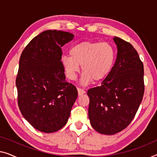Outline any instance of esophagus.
<instances>
[{"mask_svg": "<svg viewBox=\"0 0 157 157\" xmlns=\"http://www.w3.org/2000/svg\"><path fill=\"white\" fill-rule=\"evenodd\" d=\"M78 95L79 96L82 95L83 94L85 93V91H84L83 90H82V89H80V88H78Z\"/></svg>", "mask_w": 157, "mask_h": 157, "instance_id": "obj_1", "label": "esophagus"}]
</instances>
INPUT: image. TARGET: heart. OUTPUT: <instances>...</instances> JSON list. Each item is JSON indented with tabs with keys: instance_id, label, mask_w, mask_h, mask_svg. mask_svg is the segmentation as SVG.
I'll use <instances>...</instances> for the list:
<instances>
[{
	"instance_id": "obj_1",
	"label": "heart",
	"mask_w": 157,
	"mask_h": 157,
	"mask_svg": "<svg viewBox=\"0 0 157 157\" xmlns=\"http://www.w3.org/2000/svg\"><path fill=\"white\" fill-rule=\"evenodd\" d=\"M116 59V51L109 43L85 41L74 44L70 48V56H63L61 63L67 78H76L82 66V82H101L108 77Z\"/></svg>"
}]
</instances>
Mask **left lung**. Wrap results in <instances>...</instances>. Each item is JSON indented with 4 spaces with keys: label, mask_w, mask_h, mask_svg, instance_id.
<instances>
[{
    "label": "left lung",
    "mask_w": 157,
    "mask_h": 157,
    "mask_svg": "<svg viewBox=\"0 0 157 157\" xmlns=\"http://www.w3.org/2000/svg\"><path fill=\"white\" fill-rule=\"evenodd\" d=\"M117 58L101 86L87 91L89 118L94 129L114 135L127 128L136 114L144 92V66L130 43L114 36Z\"/></svg>",
    "instance_id": "obj_1"
}]
</instances>
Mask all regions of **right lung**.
<instances>
[{"label": "right lung", "instance_id": "add662e5", "mask_svg": "<svg viewBox=\"0 0 157 157\" xmlns=\"http://www.w3.org/2000/svg\"><path fill=\"white\" fill-rule=\"evenodd\" d=\"M70 32L46 30L35 36L21 54L16 78L17 102L24 118L46 133L66 124L78 90L65 79L61 47L72 41Z\"/></svg>", "mask_w": 157, "mask_h": 157}]
</instances>
